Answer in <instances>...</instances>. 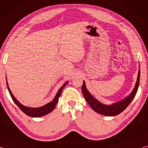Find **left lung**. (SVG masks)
I'll return each mask as SVG.
<instances>
[{
  "mask_svg": "<svg viewBox=\"0 0 148 148\" xmlns=\"http://www.w3.org/2000/svg\"><path fill=\"white\" fill-rule=\"evenodd\" d=\"M140 71L139 69L138 74L137 81L135 84L134 88L132 90L131 93L129 95L128 97H125L124 99L121 100L116 103H114L110 105H106L102 104L98 100H97L93 97L92 96L91 93L89 92L88 90L87 89L86 86V83L84 81L83 85L82 86V91L83 92V95L84 99L87 101V103L89 104L91 108L94 110L95 112H97L100 114L103 115V116H115L121 113L123 111L126 109V108L129 106L130 103L132 102V100L134 98L136 95L138 88L139 86L140 83Z\"/></svg>",
  "mask_w": 148,
  "mask_h": 148,
  "instance_id": "8db88e82",
  "label": "left lung"
}]
</instances>
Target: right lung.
I'll list each match as a JSON object with an SVG mask.
<instances>
[{"mask_svg":"<svg viewBox=\"0 0 148 148\" xmlns=\"http://www.w3.org/2000/svg\"><path fill=\"white\" fill-rule=\"evenodd\" d=\"M69 82H65V83L63 84V86H62L61 88L59 89V91H57V94L55 97V98L53 99V101L51 102H49V103L46 104L44 106H42L41 107L39 108H30V107H27L23 106V104H21L20 102L17 101V100L15 98L14 96L12 95V92L10 89L9 87H8V84L6 81V84H7V87H8V91L10 92V95L12 97V100H13L14 102L16 103V104L18 106L20 109L21 110V111L24 112L25 114L27 115L28 116H31V117H41V116H46V115L48 114L50 112H51L53 110H54L55 108H56V106L57 102L59 101V98L61 96V92L62 91V89H63L64 87L68 84Z\"/></svg>","mask_w":148,"mask_h":148,"instance_id":"right-lung-1","label":"right lung"}]
</instances>
